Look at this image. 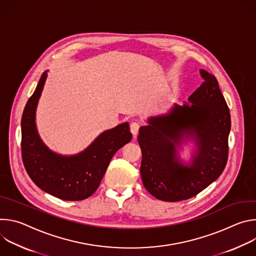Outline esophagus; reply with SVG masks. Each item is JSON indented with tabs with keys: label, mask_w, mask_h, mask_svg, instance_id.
<instances>
[{
	"label": "esophagus",
	"mask_w": 256,
	"mask_h": 256,
	"mask_svg": "<svg viewBox=\"0 0 256 256\" xmlns=\"http://www.w3.org/2000/svg\"><path fill=\"white\" fill-rule=\"evenodd\" d=\"M138 128H140L138 124H136V122H132V124H130V132L132 134V136H136L138 134Z\"/></svg>",
	"instance_id": "esophagus-1"
}]
</instances>
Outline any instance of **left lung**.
<instances>
[{
	"mask_svg": "<svg viewBox=\"0 0 256 256\" xmlns=\"http://www.w3.org/2000/svg\"><path fill=\"white\" fill-rule=\"evenodd\" d=\"M200 72L204 81L190 96V104H175L167 114L149 118L138 132L142 184L160 200L196 196L218 178L228 160L230 110L216 77L204 70ZM188 139L197 148L186 164L178 149Z\"/></svg>",
	"mask_w": 256,
	"mask_h": 256,
	"instance_id": "left-lung-1",
	"label": "left lung"
}]
</instances>
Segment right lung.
Listing matches in <instances>:
<instances>
[{
    "instance_id": "obj_1",
    "label": "right lung",
    "mask_w": 256,
    "mask_h": 256,
    "mask_svg": "<svg viewBox=\"0 0 256 256\" xmlns=\"http://www.w3.org/2000/svg\"><path fill=\"white\" fill-rule=\"evenodd\" d=\"M48 77L42 75L26 103L21 120V150L24 167L34 184L64 200H82L98 188L114 155L132 140L128 122L100 134L84 151L64 156L52 151L40 138L35 124L38 100Z\"/></svg>"
}]
</instances>
